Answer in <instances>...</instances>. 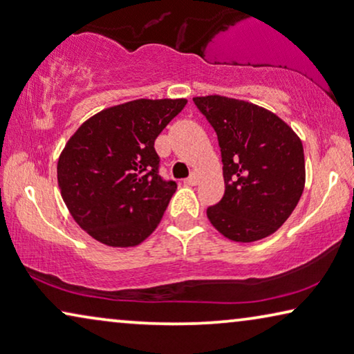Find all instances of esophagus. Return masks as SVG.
<instances>
[{
    "mask_svg": "<svg viewBox=\"0 0 354 354\" xmlns=\"http://www.w3.org/2000/svg\"><path fill=\"white\" fill-rule=\"evenodd\" d=\"M184 183H186L187 186H195V184L198 183V178L195 176V175H192V176H189V178L184 179Z\"/></svg>",
    "mask_w": 354,
    "mask_h": 354,
    "instance_id": "1",
    "label": "esophagus"
}]
</instances>
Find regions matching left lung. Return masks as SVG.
Masks as SVG:
<instances>
[{
  "mask_svg": "<svg viewBox=\"0 0 354 354\" xmlns=\"http://www.w3.org/2000/svg\"><path fill=\"white\" fill-rule=\"evenodd\" d=\"M218 135L225 191L207 216L229 240L250 243L272 235L297 207L305 186L302 141L277 114L257 104L195 97Z\"/></svg>",
  "mask_w": 354,
  "mask_h": 354,
  "instance_id": "left-lung-1",
  "label": "left lung"
}]
</instances>
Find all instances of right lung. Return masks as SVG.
<instances>
[{"label":"right lung","mask_w":354,"mask_h":354,"mask_svg":"<svg viewBox=\"0 0 354 354\" xmlns=\"http://www.w3.org/2000/svg\"><path fill=\"white\" fill-rule=\"evenodd\" d=\"M187 100H133L100 111L68 141L57 179L73 219L100 243L136 246L176 191L159 175L154 141Z\"/></svg>","instance_id":"add662e5"}]
</instances>
